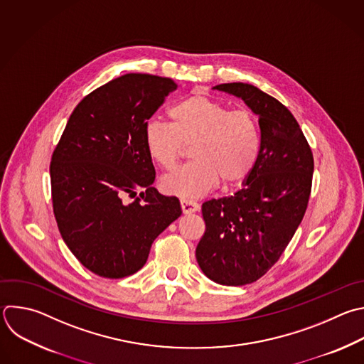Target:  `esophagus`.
<instances>
[{"label":"esophagus","mask_w":364,"mask_h":364,"mask_svg":"<svg viewBox=\"0 0 364 364\" xmlns=\"http://www.w3.org/2000/svg\"><path fill=\"white\" fill-rule=\"evenodd\" d=\"M181 210L184 214H191L200 210V204L191 200H181Z\"/></svg>","instance_id":"obj_1"}]
</instances>
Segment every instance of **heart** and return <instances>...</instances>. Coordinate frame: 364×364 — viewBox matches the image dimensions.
Returning a JSON list of instances; mask_svg holds the SVG:
<instances>
[{"label":"heart","mask_w":364,"mask_h":364,"mask_svg":"<svg viewBox=\"0 0 364 364\" xmlns=\"http://www.w3.org/2000/svg\"><path fill=\"white\" fill-rule=\"evenodd\" d=\"M171 124L151 119L144 130L150 159L171 170L191 147L193 161L161 180V188L183 200H194L215 188L243 183L255 170L260 149L259 117L249 108L231 107L201 94L178 101L170 109Z\"/></svg>","instance_id":"1"}]
</instances>
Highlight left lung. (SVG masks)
I'll return each mask as SVG.
<instances>
[{"label": "left lung", "instance_id": "1", "mask_svg": "<svg viewBox=\"0 0 364 364\" xmlns=\"http://www.w3.org/2000/svg\"><path fill=\"white\" fill-rule=\"evenodd\" d=\"M214 88L240 97L259 115L262 149L243 187L203 204L205 231L196 257L213 282L245 286L263 277L293 238L309 204L314 161L296 118L279 100L245 82Z\"/></svg>", "mask_w": 364, "mask_h": 364}]
</instances>
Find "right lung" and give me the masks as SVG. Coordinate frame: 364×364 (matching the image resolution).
Returning <instances> with one entry per match:
<instances>
[{"instance_id": "right-lung-1", "label": "right lung", "mask_w": 364, "mask_h": 364, "mask_svg": "<svg viewBox=\"0 0 364 364\" xmlns=\"http://www.w3.org/2000/svg\"><path fill=\"white\" fill-rule=\"evenodd\" d=\"M176 88L171 78L151 74L108 81L78 102L53 153L58 230L97 276L123 279L139 272L157 235L181 215L178 198L153 187L156 170L144 144L147 121Z\"/></svg>"}]
</instances>
